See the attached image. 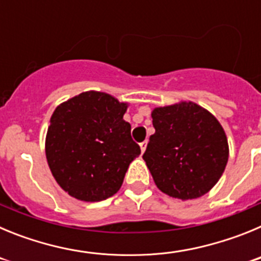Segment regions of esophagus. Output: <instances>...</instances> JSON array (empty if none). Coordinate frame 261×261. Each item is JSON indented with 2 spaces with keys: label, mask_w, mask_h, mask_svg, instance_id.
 I'll return each instance as SVG.
<instances>
[{
  "label": "esophagus",
  "mask_w": 261,
  "mask_h": 261,
  "mask_svg": "<svg viewBox=\"0 0 261 261\" xmlns=\"http://www.w3.org/2000/svg\"><path fill=\"white\" fill-rule=\"evenodd\" d=\"M146 146H147V141H144V142H141V144H140V147H141L142 153H144V151L146 150Z\"/></svg>",
  "instance_id": "34e87169"
}]
</instances>
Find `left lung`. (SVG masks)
<instances>
[{"mask_svg":"<svg viewBox=\"0 0 261 261\" xmlns=\"http://www.w3.org/2000/svg\"><path fill=\"white\" fill-rule=\"evenodd\" d=\"M151 117L155 133L142 158L156 187L180 200L209 192L229 159L227 138L218 120L192 102L158 107Z\"/></svg>","mask_w":261,"mask_h":261,"instance_id":"8db88e82","label":"left lung"}]
</instances>
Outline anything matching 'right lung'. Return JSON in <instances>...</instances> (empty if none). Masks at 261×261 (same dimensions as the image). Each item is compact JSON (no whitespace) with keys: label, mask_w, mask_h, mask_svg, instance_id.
I'll return each instance as SVG.
<instances>
[{"label":"right lung","mask_w":261,"mask_h":261,"mask_svg":"<svg viewBox=\"0 0 261 261\" xmlns=\"http://www.w3.org/2000/svg\"><path fill=\"white\" fill-rule=\"evenodd\" d=\"M126 103L86 91L55 110L45 138V155L62 190L82 201H102L123 184L141 149L123 119Z\"/></svg>","instance_id":"1"}]
</instances>
